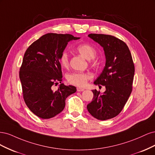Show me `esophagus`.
<instances>
[{
  "mask_svg": "<svg viewBox=\"0 0 155 155\" xmlns=\"http://www.w3.org/2000/svg\"><path fill=\"white\" fill-rule=\"evenodd\" d=\"M84 89L82 88H80V87H78L77 88V91L78 92H81V91H83Z\"/></svg>",
  "mask_w": 155,
  "mask_h": 155,
  "instance_id": "34e87169",
  "label": "esophagus"
}]
</instances>
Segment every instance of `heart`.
Here are the masks:
<instances>
[{
  "label": "heart",
  "mask_w": 155,
  "mask_h": 155,
  "mask_svg": "<svg viewBox=\"0 0 155 155\" xmlns=\"http://www.w3.org/2000/svg\"><path fill=\"white\" fill-rule=\"evenodd\" d=\"M77 51L87 59L91 60L96 55V50L93 46L88 44H81L77 46ZM60 63L63 67L67 68L69 65V55L67 51H63L60 55ZM67 80L70 83L78 87L86 85L88 79L91 78V75L87 73L74 72L67 75Z\"/></svg>",
  "instance_id": "obj_1"
}]
</instances>
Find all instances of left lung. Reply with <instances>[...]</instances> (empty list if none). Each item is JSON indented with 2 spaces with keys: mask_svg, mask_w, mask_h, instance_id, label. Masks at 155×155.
Wrapping results in <instances>:
<instances>
[{
  "mask_svg": "<svg viewBox=\"0 0 155 155\" xmlns=\"http://www.w3.org/2000/svg\"><path fill=\"white\" fill-rule=\"evenodd\" d=\"M104 48L105 66L94 82L105 87V91L92 90V101L87 106L93 117L100 120L114 118L120 114L132 92L134 65L128 46L116 37L105 34L88 35Z\"/></svg>",
  "mask_w": 155,
  "mask_h": 155,
  "instance_id": "obj_1",
  "label": "left lung"
}]
</instances>
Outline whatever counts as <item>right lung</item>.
Returning a JSON list of instances; mask_svg holds the SVG:
<instances>
[{
  "label": "right lung",
  "mask_w": 155,
  "mask_h": 155,
  "mask_svg": "<svg viewBox=\"0 0 155 155\" xmlns=\"http://www.w3.org/2000/svg\"><path fill=\"white\" fill-rule=\"evenodd\" d=\"M79 39L70 34H46L34 42L24 55L19 72L23 97L29 109L42 119L60 113L66 98L76 92L74 86L61 83L59 58L68 42ZM58 82V90L54 91L51 87Z\"/></svg>",
  "instance_id": "obj_1"
}]
</instances>
